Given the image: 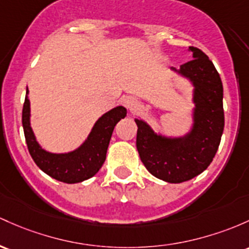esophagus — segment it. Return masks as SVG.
Returning <instances> with one entry per match:
<instances>
[{
    "instance_id": "1",
    "label": "esophagus",
    "mask_w": 249,
    "mask_h": 249,
    "mask_svg": "<svg viewBox=\"0 0 249 249\" xmlns=\"http://www.w3.org/2000/svg\"><path fill=\"white\" fill-rule=\"evenodd\" d=\"M123 104H124L125 107L129 108V110H135V108L137 107V105H138L137 100H136L133 97L124 98V99H123Z\"/></svg>"
}]
</instances>
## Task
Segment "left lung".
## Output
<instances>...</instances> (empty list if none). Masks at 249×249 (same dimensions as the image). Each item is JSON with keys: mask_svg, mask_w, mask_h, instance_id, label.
Returning <instances> with one entry per match:
<instances>
[{"mask_svg": "<svg viewBox=\"0 0 249 249\" xmlns=\"http://www.w3.org/2000/svg\"><path fill=\"white\" fill-rule=\"evenodd\" d=\"M193 60L171 70L189 79L194 86L193 127L183 137L157 135L144 120L137 124L136 145L150 174L169 183H182L203 173L212 163L225 127L223 87L220 74L208 56L189 47Z\"/></svg>", "mask_w": 249, "mask_h": 249, "instance_id": "8db88e82", "label": "left lung"}]
</instances>
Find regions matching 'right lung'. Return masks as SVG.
Segmentation results:
<instances>
[{
    "label": "right lung",
    "mask_w": 249,
    "mask_h": 249,
    "mask_svg": "<svg viewBox=\"0 0 249 249\" xmlns=\"http://www.w3.org/2000/svg\"><path fill=\"white\" fill-rule=\"evenodd\" d=\"M126 116V108L117 106L95 122L86 141L74 151L52 154L36 142L31 127V103L27 89L22 110V125L26 143L32 158L43 173L64 183H79L91 178L105 162L106 152L114 126Z\"/></svg>",
    "instance_id": "right-lung-1"
}]
</instances>
